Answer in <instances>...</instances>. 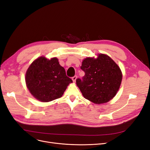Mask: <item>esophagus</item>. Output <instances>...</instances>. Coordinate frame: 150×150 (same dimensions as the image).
I'll return each mask as SVG.
<instances>
[{"mask_svg":"<svg viewBox=\"0 0 150 150\" xmlns=\"http://www.w3.org/2000/svg\"><path fill=\"white\" fill-rule=\"evenodd\" d=\"M76 79H77V76H74V77H72V81H73V82H76Z\"/></svg>","mask_w":150,"mask_h":150,"instance_id":"esophagus-1","label":"esophagus"}]
</instances>
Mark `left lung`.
Masks as SVG:
<instances>
[{"label":"left lung","mask_w":150,"mask_h":150,"mask_svg":"<svg viewBox=\"0 0 150 150\" xmlns=\"http://www.w3.org/2000/svg\"><path fill=\"white\" fill-rule=\"evenodd\" d=\"M81 69L85 75L82 80L76 79V84L86 99L99 104L115 96L121 83L122 72L110 57L99 54L96 59L86 58Z\"/></svg>","instance_id":"1"}]
</instances>
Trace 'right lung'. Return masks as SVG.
Returning <instances> with one entry per match:
<instances>
[{"mask_svg": "<svg viewBox=\"0 0 150 150\" xmlns=\"http://www.w3.org/2000/svg\"><path fill=\"white\" fill-rule=\"evenodd\" d=\"M25 83L31 94L41 102L61 98L72 81L66 74L58 59L39 57L30 65L25 74Z\"/></svg>", "mask_w": 150, "mask_h": 150, "instance_id": "right-lung-1", "label": "right lung"}]
</instances>
